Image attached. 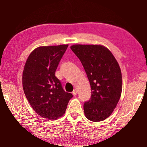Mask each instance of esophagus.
I'll use <instances>...</instances> for the list:
<instances>
[{
	"mask_svg": "<svg viewBox=\"0 0 147 147\" xmlns=\"http://www.w3.org/2000/svg\"><path fill=\"white\" fill-rule=\"evenodd\" d=\"M72 93H73V94L74 96L76 95V94H77V90H76V89H74V90H73V91L72 92Z\"/></svg>",
	"mask_w": 147,
	"mask_h": 147,
	"instance_id": "34e87169",
	"label": "esophagus"
}]
</instances>
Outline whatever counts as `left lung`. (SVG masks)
Returning a JSON list of instances; mask_svg holds the SVG:
<instances>
[{
    "label": "left lung",
    "instance_id": "obj_1",
    "mask_svg": "<svg viewBox=\"0 0 147 147\" xmlns=\"http://www.w3.org/2000/svg\"><path fill=\"white\" fill-rule=\"evenodd\" d=\"M84 67L91 88V96L84 104L87 119L93 122L111 115L120 99L123 88L121 71L108 49L100 45L71 47Z\"/></svg>",
    "mask_w": 147,
    "mask_h": 147
}]
</instances>
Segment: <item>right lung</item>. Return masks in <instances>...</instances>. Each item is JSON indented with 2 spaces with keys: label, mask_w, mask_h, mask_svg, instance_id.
Instances as JSON below:
<instances>
[{
  "label": "right lung",
  "mask_w": 147,
  "mask_h": 147,
  "mask_svg": "<svg viewBox=\"0 0 147 147\" xmlns=\"http://www.w3.org/2000/svg\"><path fill=\"white\" fill-rule=\"evenodd\" d=\"M68 45L34 49L24 65V93L32 108L43 118L56 120L65 112L73 94L63 90L55 72Z\"/></svg>",
  "instance_id": "add662e5"
}]
</instances>
